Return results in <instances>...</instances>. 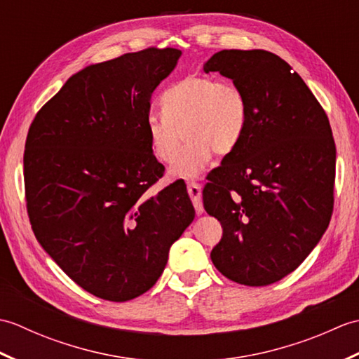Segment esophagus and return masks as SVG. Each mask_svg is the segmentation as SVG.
I'll return each instance as SVG.
<instances>
[{
    "mask_svg": "<svg viewBox=\"0 0 359 359\" xmlns=\"http://www.w3.org/2000/svg\"><path fill=\"white\" fill-rule=\"evenodd\" d=\"M188 194H189V197H191L197 215H202L203 212L202 187L199 184H196V182H188Z\"/></svg>",
    "mask_w": 359,
    "mask_h": 359,
    "instance_id": "1",
    "label": "esophagus"
}]
</instances>
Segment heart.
<instances>
[{
  "mask_svg": "<svg viewBox=\"0 0 359 359\" xmlns=\"http://www.w3.org/2000/svg\"><path fill=\"white\" fill-rule=\"evenodd\" d=\"M160 104L163 112L149 114L144 131L152 156L162 163L172 162L184 131L187 142L171 166L175 177L199 174L212 151L217 156L230 154L248 128L245 93L215 75H188L179 80L165 90Z\"/></svg>",
  "mask_w": 359,
  "mask_h": 359,
  "instance_id": "heart-1",
  "label": "heart"
}]
</instances>
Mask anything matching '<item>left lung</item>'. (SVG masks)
<instances>
[{"instance_id": "8db88e82", "label": "left lung", "mask_w": 359, "mask_h": 359, "mask_svg": "<svg viewBox=\"0 0 359 359\" xmlns=\"http://www.w3.org/2000/svg\"><path fill=\"white\" fill-rule=\"evenodd\" d=\"M248 100L242 137L203 188L224 228L211 261L225 278L270 285L316 247L333 212L337 148L327 114L292 66L269 50H220L203 66Z\"/></svg>"}]
</instances>
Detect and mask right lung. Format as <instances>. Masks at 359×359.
<instances>
[{
    "label": "right lung",
    "instance_id": "right-lung-1",
    "mask_svg": "<svg viewBox=\"0 0 359 359\" xmlns=\"http://www.w3.org/2000/svg\"><path fill=\"white\" fill-rule=\"evenodd\" d=\"M179 49L148 48L90 65L36 112L25 149V188L36 241L75 284L125 302L163 273L193 222L187 188L148 189L165 166L144 121Z\"/></svg>",
    "mask_w": 359,
    "mask_h": 359
}]
</instances>
